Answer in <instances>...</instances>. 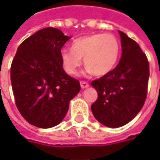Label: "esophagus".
Masks as SVG:
<instances>
[{
  "mask_svg": "<svg viewBox=\"0 0 160 160\" xmlns=\"http://www.w3.org/2000/svg\"><path fill=\"white\" fill-rule=\"evenodd\" d=\"M80 85H81V88L82 89H85V88H88L89 87V83H86V82H80Z\"/></svg>",
  "mask_w": 160,
  "mask_h": 160,
  "instance_id": "obj_1",
  "label": "esophagus"
}]
</instances>
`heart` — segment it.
I'll use <instances>...</instances> for the list:
<instances>
[{"label":"heart","instance_id":"obj_1","mask_svg":"<svg viewBox=\"0 0 160 160\" xmlns=\"http://www.w3.org/2000/svg\"><path fill=\"white\" fill-rule=\"evenodd\" d=\"M120 54V43L116 36L109 34H93L73 41L71 49L60 52L65 71L77 75L79 68L86 65V70L102 77L113 70Z\"/></svg>","mask_w":160,"mask_h":160}]
</instances>
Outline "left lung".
<instances>
[{
  "mask_svg": "<svg viewBox=\"0 0 160 160\" xmlns=\"http://www.w3.org/2000/svg\"><path fill=\"white\" fill-rule=\"evenodd\" d=\"M122 55L111 72L92 82L98 99L92 105L94 118L103 126L118 128L129 123L144 104L150 77L149 62L139 44L118 31Z\"/></svg>",
  "mask_w": 160,
  "mask_h": 160,
  "instance_id": "1",
  "label": "left lung"
}]
</instances>
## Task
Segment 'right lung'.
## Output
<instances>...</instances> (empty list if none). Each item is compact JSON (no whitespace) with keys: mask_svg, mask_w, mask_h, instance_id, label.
Masks as SVG:
<instances>
[{"mask_svg":"<svg viewBox=\"0 0 160 160\" xmlns=\"http://www.w3.org/2000/svg\"><path fill=\"white\" fill-rule=\"evenodd\" d=\"M70 36L59 29H41L18 46L10 68L16 105L29 124L51 128L58 125L80 92L78 80L63 69L61 48Z\"/></svg>","mask_w":160,"mask_h":160,"instance_id":"right-lung-1","label":"right lung"}]
</instances>
